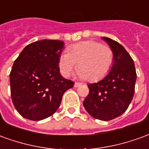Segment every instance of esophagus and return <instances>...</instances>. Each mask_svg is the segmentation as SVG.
<instances>
[{"mask_svg":"<svg viewBox=\"0 0 149 149\" xmlns=\"http://www.w3.org/2000/svg\"><path fill=\"white\" fill-rule=\"evenodd\" d=\"M81 83H79V82H75V84H74L75 88H77L79 87V86H81Z\"/></svg>","mask_w":149,"mask_h":149,"instance_id":"34e87169","label":"esophagus"}]
</instances>
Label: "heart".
I'll return each instance as SVG.
<instances>
[{"label": "heart", "mask_w": 149, "mask_h": 149, "mask_svg": "<svg viewBox=\"0 0 149 149\" xmlns=\"http://www.w3.org/2000/svg\"><path fill=\"white\" fill-rule=\"evenodd\" d=\"M114 55L109 45L98 41L88 40L75 45L59 58V68L62 75L68 77L78 67L81 77L97 81L104 77L110 71L113 64Z\"/></svg>", "instance_id": "heart-1"}]
</instances>
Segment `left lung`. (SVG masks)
Returning a JSON list of instances; mask_svg holds the SVG:
<instances>
[{
  "label": "left lung",
  "instance_id": "obj_1",
  "mask_svg": "<svg viewBox=\"0 0 149 149\" xmlns=\"http://www.w3.org/2000/svg\"><path fill=\"white\" fill-rule=\"evenodd\" d=\"M112 49L111 70L101 81L88 84L89 93L83 104L93 117L110 120L122 115L133 98L136 72L134 61L125 49L113 40L103 37Z\"/></svg>",
  "mask_w": 149,
  "mask_h": 149
}]
</instances>
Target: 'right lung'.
Returning a JSON list of instances; mask_svg holds the SVG:
<instances>
[{"label": "right lung", "mask_w": 149, "mask_h": 149, "mask_svg": "<svg viewBox=\"0 0 149 149\" xmlns=\"http://www.w3.org/2000/svg\"><path fill=\"white\" fill-rule=\"evenodd\" d=\"M64 42L41 40L24 48L9 74L13 105L20 115L40 120L58 109L62 97L74 82L61 77L59 58Z\"/></svg>", "instance_id": "1"}]
</instances>
